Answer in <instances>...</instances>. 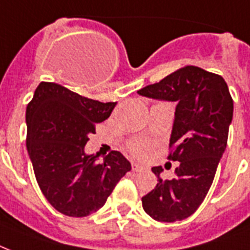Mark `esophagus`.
Here are the masks:
<instances>
[{
	"mask_svg": "<svg viewBox=\"0 0 250 250\" xmlns=\"http://www.w3.org/2000/svg\"><path fill=\"white\" fill-rule=\"evenodd\" d=\"M131 169L134 172H143L146 169V167H143L141 164H137V163H133L131 164Z\"/></svg>",
	"mask_w": 250,
	"mask_h": 250,
	"instance_id": "obj_1",
	"label": "esophagus"
}]
</instances>
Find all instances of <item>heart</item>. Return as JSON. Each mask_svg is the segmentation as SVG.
<instances>
[{
    "label": "heart",
    "instance_id": "heart-1",
    "mask_svg": "<svg viewBox=\"0 0 250 250\" xmlns=\"http://www.w3.org/2000/svg\"><path fill=\"white\" fill-rule=\"evenodd\" d=\"M148 146L145 142H135L131 145V151L137 156H145L147 154Z\"/></svg>",
    "mask_w": 250,
    "mask_h": 250
}]
</instances>
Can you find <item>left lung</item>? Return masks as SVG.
I'll use <instances>...</instances> for the list:
<instances>
[{
  "mask_svg": "<svg viewBox=\"0 0 250 250\" xmlns=\"http://www.w3.org/2000/svg\"><path fill=\"white\" fill-rule=\"evenodd\" d=\"M137 92L177 104L169 138L175 148L168 156L180 163L175 179L162 180L163 168H152L159 183L142 197V206L158 222L183 220L194 214L211 187L227 147L233 100L220 75L197 66L179 69Z\"/></svg>",
  "mask_w": 250,
  "mask_h": 250,
  "instance_id": "1",
  "label": "left lung"
}]
</instances>
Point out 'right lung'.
Segmentation results:
<instances>
[{
  "instance_id": "right-lung-1",
  "label": "right lung",
  "mask_w": 250,
  "mask_h": 250,
  "mask_svg": "<svg viewBox=\"0 0 250 250\" xmlns=\"http://www.w3.org/2000/svg\"><path fill=\"white\" fill-rule=\"evenodd\" d=\"M115 105L52 82L40 83L27 105V151L35 177L48 202L63 215L82 218L98 211L131 169L119 151L103 162L84 152L88 135Z\"/></svg>"
}]
</instances>
